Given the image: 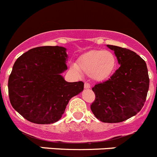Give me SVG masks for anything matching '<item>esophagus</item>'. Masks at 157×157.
I'll return each instance as SVG.
<instances>
[{
  "label": "esophagus",
  "instance_id": "esophagus-1",
  "mask_svg": "<svg viewBox=\"0 0 157 157\" xmlns=\"http://www.w3.org/2000/svg\"><path fill=\"white\" fill-rule=\"evenodd\" d=\"M84 86H85V88H91V85H90L88 82H85V85H84Z\"/></svg>",
  "mask_w": 157,
  "mask_h": 157
}]
</instances>
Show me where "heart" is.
<instances>
[{"instance_id": "b5f03b06", "label": "heart", "mask_w": 157, "mask_h": 157, "mask_svg": "<svg viewBox=\"0 0 157 157\" xmlns=\"http://www.w3.org/2000/svg\"><path fill=\"white\" fill-rule=\"evenodd\" d=\"M73 69L85 74H91L96 81L109 78L117 67V59L111 52L107 50H91L85 52L78 59L77 66Z\"/></svg>"}]
</instances>
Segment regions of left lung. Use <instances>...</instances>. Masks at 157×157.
I'll use <instances>...</instances> for the list:
<instances>
[{
    "mask_svg": "<svg viewBox=\"0 0 157 157\" xmlns=\"http://www.w3.org/2000/svg\"><path fill=\"white\" fill-rule=\"evenodd\" d=\"M114 51L120 67L108 80L92 88L91 110L105 123H119L136 115L144 105L150 78L145 61L126 48L107 45Z\"/></svg>",
    "mask_w": 157,
    "mask_h": 157,
    "instance_id": "8db88e82",
    "label": "left lung"
}]
</instances>
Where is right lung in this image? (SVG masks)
Returning a JSON list of instances; mask_svg holds the SVG:
<instances>
[{
	"label": "right lung",
	"mask_w": 157,
	"mask_h": 157,
	"mask_svg": "<svg viewBox=\"0 0 157 157\" xmlns=\"http://www.w3.org/2000/svg\"><path fill=\"white\" fill-rule=\"evenodd\" d=\"M68 55L62 46L31 49L15 62L8 79L12 107L29 121L49 124L58 121L69 100L84 89L82 82H68Z\"/></svg>",
	"instance_id": "obj_1"
}]
</instances>
